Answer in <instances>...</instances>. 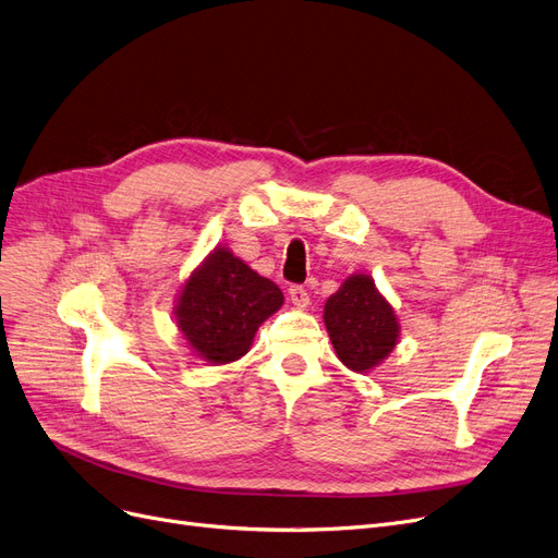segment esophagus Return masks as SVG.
Wrapping results in <instances>:
<instances>
[{
    "label": "esophagus",
    "mask_w": 558,
    "mask_h": 558,
    "mask_svg": "<svg viewBox=\"0 0 558 558\" xmlns=\"http://www.w3.org/2000/svg\"><path fill=\"white\" fill-rule=\"evenodd\" d=\"M290 301L294 307H299V311H305V307L311 305V294H307V290H303L301 284H294L290 290Z\"/></svg>",
    "instance_id": "1"
}]
</instances>
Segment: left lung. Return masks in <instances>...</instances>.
<instances>
[{"label":"left lung","mask_w":558,"mask_h":558,"mask_svg":"<svg viewBox=\"0 0 558 558\" xmlns=\"http://www.w3.org/2000/svg\"><path fill=\"white\" fill-rule=\"evenodd\" d=\"M324 324L342 365L359 375L381 365L400 342L393 305L367 274H352L328 296Z\"/></svg>","instance_id":"left-lung-1"}]
</instances>
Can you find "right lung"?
I'll use <instances>...</instances> for the list:
<instances>
[{
	"label": "right lung",
	"mask_w": 558,
	"mask_h": 558,
	"mask_svg": "<svg viewBox=\"0 0 558 558\" xmlns=\"http://www.w3.org/2000/svg\"><path fill=\"white\" fill-rule=\"evenodd\" d=\"M282 303L276 282L253 271L227 245H216L181 284L174 324L195 356L227 365L247 354L257 328Z\"/></svg>",
	"instance_id": "add662e5"
}]
</instances>
